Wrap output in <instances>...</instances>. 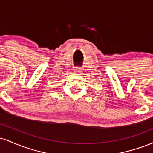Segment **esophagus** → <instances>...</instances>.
Segmentation results:
<instances>
[{"instance_id": "1", "label": "esophagus", "mask_w": 153, "mask_h": 153, "mask_svg": "<svg viewBox=\"0 0 153 153\" xmlns=\"http://www.w3.org/2000/svg\"><path fill=\"white\" fill-rule=\"evenodd\" d=\"M73 71H74V73H80V71H81V70H80V68H74V70H73Z\"/></svg>"}]
</instances>
